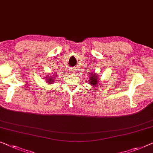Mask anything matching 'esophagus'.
Instances as JSON below:
<instances>
[{
  "instance_id": "1",
  "label": "esophagus",
  "mask_w": 153,
  "mask_h": 153,
  "mask_svg": "<svg viewBox=\"0 0 153 153\" xmlns=\"http://www.w3.org/2000/svg\"><path fill=\"white\" fill-rule=\"evenodd\" d=\"M71 72H72V73H75V69H71Z\"/></svg>"
}]
</instances>
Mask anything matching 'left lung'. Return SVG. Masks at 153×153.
I'll return each instance as SVG.
<instances>
[{
	"instance_id": "8db88e82",
	"label": "left lung",
	"mask_w": 153,
	"mask_h": 153,
	"mask_svg": "<svg viewBox=\"0 0 153 153\" xmlns=\"http://www.w3.org/2000/svg\"><path fill=\"white\" fill-rule=\"evenodd\" d=\"M98 77L97 76L96 74H91V76L89 77V83L90 84H91L93 86H95L97 85V84H98Z\"/></svg>"
}]
</instances>
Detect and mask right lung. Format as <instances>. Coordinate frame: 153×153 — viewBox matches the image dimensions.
<instances>
[{
	"label": "right lung",
	"mask_w": 153,
	"mask_h": 153,
	"mask_svg": "<svg viewBox=\"0 0 153 153\" xmlns=\"http://www.w3.org/2000/svg\"><path fill=\"white\" fill-rule=\"evenodd\" d=\"M46 78L47 79V82L49 84H52L53 82L55 81L54 79H53V77H50V78H47V77H46Z\"/></svg>",
	"instance_id": "add662e5"
}]
</instances>
